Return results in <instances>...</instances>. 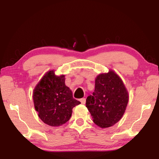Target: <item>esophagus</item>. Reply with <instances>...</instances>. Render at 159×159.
Instances as JSON below:
<instances>
[{
  "label": "esophagus",
  "mask_w": 159,
  "mask_h": 159,
  "mask_svg": "<svg viewBox=\"0 0 159 159\" xmlns=\"http://www.w3.org/2000/svg\"><path fill=\"white\" fill-rule=\"evenodd\" d=\"M80 102H81L82 104H85V102H86V99H85V98H81V99H80Z\"/></svg>",
  "instance_id": "esophagus-1"
}]
</instances>
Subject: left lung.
I'll list each match as a JSON object with an SVG mask.
<instances>
[{
  "instance_id": "left-lung-1",
  "label": "left lung",
  "mask_w": 159,
  "mask_h": 159,
  "mask_svg": "<svg viewBox=\"0 0 159 159\" xmlns=\"http://www.w3.org/2000/svg\"><path fill=\"white\" fill-rule=\"evenodd\" d=\"M129 99L128 92L120 77L113 70L99 74L93 95L86 99V107L93 122L101 128H109L120 120Z\"/></svg>"
}]
</instances>
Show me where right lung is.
<instances>
[{
	"label": "right lung",
	"instance_id": "right-lung-1",
	"mask_svg": "<svg viewBox=\"0 0 159 159\" xmlns=\"http://www.w3.org/2000/svg\"><path fill=\"white\" fill-rule=\"evenodd\" d=\"M34 107L39 117L52 127L60 126L70 119L72 109L80 104L73 98L65 85L64 75L57 76L54 70L44 74L33 92Z\"/></svg>",
	"mask_w": 159,
	"mask_h": 159
}]
</instances>
